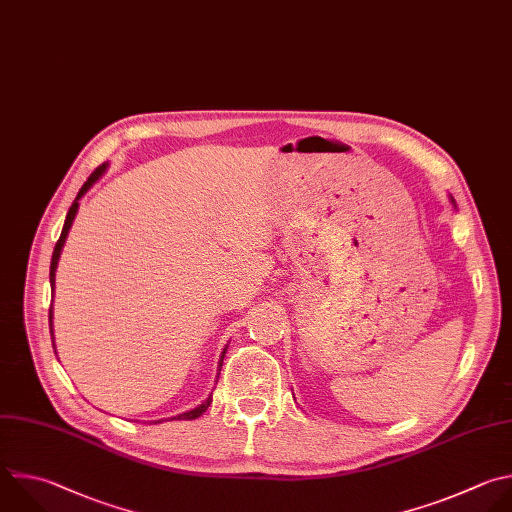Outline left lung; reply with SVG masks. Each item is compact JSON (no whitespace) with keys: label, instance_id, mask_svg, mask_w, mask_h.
Listing matches in <instances>:
<instances>
[{"label":"left lung","instance_id":"1","mask_svg":"<svg viewBox=\"0 0 512 512\" xmlns=\"http://www.w3.org/2000/svg\"><path fill=\"white\" fill-rule=\"evenodd\" d=\"M450 203H452V205H454V201H452V197H450Z\"/></svg>","mask_w":512,"mask_h":512}]
</instances>
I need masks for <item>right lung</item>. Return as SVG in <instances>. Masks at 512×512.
Masks as SVG:
<instances>
[{"instance_id":"obj_1","label":"right lung","mask_w":512,"mask_h":512,"mask_svg":"<svg viewBox=\"0 0 512 512\" xmlns=\"http://www.w3.org/2000/svg\"><path fill=\"white\" fill-rule=\"evenodd\" d=\"M106 168H108V164L104 162V164H100L94 173L88 177V181L82 185V189H80V193H78V197L74 199V203H72V207H70V211H68V215H66V221H64V229H62V235H60V239H58V243H56V247H54V253H52V263H50V285H52V297H54V285H56V269H58V261H60V253H62V249H64V243H66V239H68V231H70V227H72V223H74V219H76V213H78V207H80V199L94 187V183H98L100 181V177L106 173ZM54 301V299H52ZM52 319H54V309L50 307V333H52V346H54V323H52ZM225 354H227V348L223 350V354H221V360H219V372H221V366H223V358H225ZM211 402H213V392L209 394V398L203 402V404H199L197 408H193V410H189V412H183V414H179V416H175V418H170V420H195V418H199L209 406H211ZM158 422H162V420H158ZM156 424V422H154Z\"/></svg>"}]
</instances>
